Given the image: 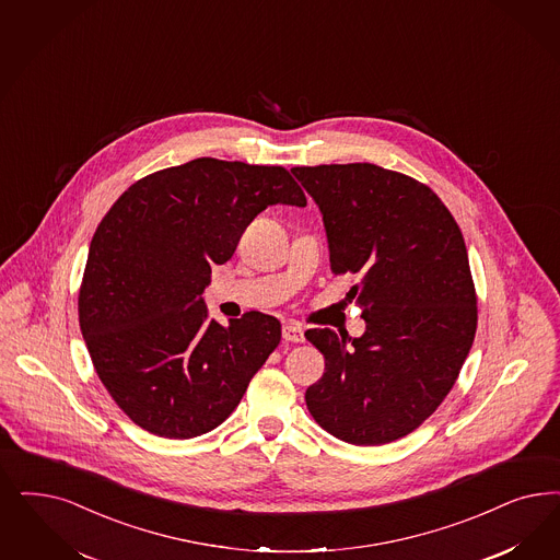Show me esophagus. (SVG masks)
<instances>
[{"instance_id": "1", "label": "esophagus", "mask_w": 560, "mask_h": 560, "mask_svg": "<svg viewBox=\"0 0 560 560\" xmlns=\"http://www.w3.org/2000/svg\"><path fill=\"white\" fill-rule=\"evenodd\" d=\"M283 339L288 343H304L306 341V335H304V328L300 327L298 323H288L283 327Z\"/></svg>"}]
</instances>
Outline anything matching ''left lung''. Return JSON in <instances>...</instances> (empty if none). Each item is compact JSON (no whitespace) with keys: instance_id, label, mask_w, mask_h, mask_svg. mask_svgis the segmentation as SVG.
<instances>
[{"instance_id":"obj_1","label":"left lung","mask_w":560,"mask_h":560,"mask_svg":"<svg viewBox=\"0 0 560 560\" xmlns=\"http://www.w3.org/2000/svg\"><path fill=\"white\" fill-rule=\"evenodd\" d=\"M318 205L330 269L349 290L362 337L310 328L325 374L308 386L312 418L360 446L413 432L453 388L478 325L462 230L428 186L372 163L293 167Z\"/></svg>"}]
</instances>
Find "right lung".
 <instances>
[{
    "instance_id": "add662e5",
    "label": "right lung",
    "mask_w": 560,
    "mask_h": 560,
    "mask_svg": "<svg viewBox=\"0 0 560 560\" xmlns=\"http://www.w3.org/2000/svg\"><path fill=\"white\" fill-rule=\"evenodd\" d=\"M270 205L306 207L288 170L202 156L138 179L98 223L80 330L101 383L151 434L211 432L279 346L275 316L248 312L223 327L200 298L212 265Z\"/></svg>"
}]
</instances>
